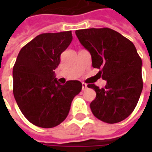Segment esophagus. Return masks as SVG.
I'll use <instances>...</instances> for the list:
<instances>
[{"label":"esophagus","mask_w":152,"mask_h":152,"mask_svg":"<svg viewBox=\"0 0 152 152\" xmlns=\"http://www.w3.org/2000/svg\"><path fill=\"white\" fill-rule=\"evenodd\" d=\"M86 88H87V85H86V83L82 82V90H85Z\"/></svg>","instance_id":"1"}]
</instances>
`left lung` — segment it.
<instances>
[{"mask_svg": "<svg viewBox=\"0 0 152 152\" xmlns=\"http://www.w3.org/2000/svg\"><path fill=\"white\" fill-rule=\"evenodd\" d=\"M80 42L89 51L92 66L101 69L104 88L94 84L95 99L90 103L94 115L100 121L114 124L124 121L133 112L142 90V59L134 45L111 28L76 30Z\"/></svg>", "mask_w": 152, "mask_h": 152, "instance_id": "8db88e82", "label": "left lung"}]
</instances>
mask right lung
Masks as SVG:
<instances>
[{"label": "right lung", "instance_id": "1", "mask_svg": "<svg viewBox=\"0 0 152 152\" xmlns=\"http://www.w3.org/2000/svg\"><path fill=\"white\" fill-rule=\"evenodd\" d=\"M72 40L71 31L39 35L22 48L13 67L16 102L25 117L38 127L61 124L69 113L74 97L81 91L79 80L61 85L53 72Z\"/></svg>", "mask_w": 152, "mask_h": 152}]
</instances>
